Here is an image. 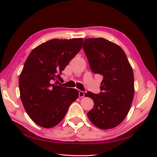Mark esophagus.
<instances>
[{
	"label": "esophagus",
	"instance_id": "esophagus-1",
	"mask_svg": "<svg viewBox=\"0 0 157 157\" xmlns=\"http://www.w3.org/2000/svg\"><path fill=\"white\" fill-rule=\"evenodd\" d=\"M85 96V92H83V91H79V98H83Z\"/></svg>",
	"mask_w": 157,
	"mask_h": 157
}]
</instances>
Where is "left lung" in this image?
Returning <instances> with one entry per match:
<instances>
[{
  "mask_svg": "<svg viewBox=\"0 0 157 157\" xmlns=\"http://www.w3.org/2000/svg\"><path fill=\"white\" fill-rule=\"evenodd\" d=\"M83 49L92 72L103 78L100 86L102 92L85 94L94 103L87 116L98 128H113L122 122L132 105L134 94L132 68L121 47L107 39H85Z\"/></svg>",
  "mask_w": 157,
  "mask_h": 157,
  "instance_id": "obj_1",
  "label": "left lung"
}]
</instances>
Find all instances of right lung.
Here are the masks:
<instances>
[{"label": "right lung", "instance_id": "add662e5", "mask_svg": "<svg viewBox=\"0 0 157 157\" xmlns=\"http://www.w3.org/2000/svg\"><path fill=\"white\" fill-rule=\"evenodd\" d=\"M83 39H54L31 51L19 80L20 97L25 111L35 124L49 128L65 117L79 92L52 83L82 47Z\"/></svg>", "mask_w": 157, "mask_h": 157}]
</instances>
